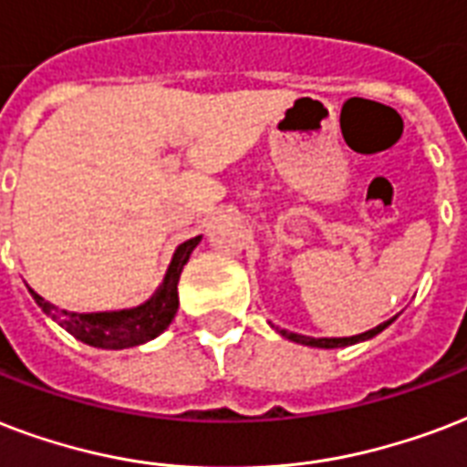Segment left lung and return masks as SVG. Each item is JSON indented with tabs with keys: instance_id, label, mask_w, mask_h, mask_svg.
I'll return each mask as SVG.
<instances>
[{
	"instance_id": "obj_1",
	"label": "left lung",
	"mask_w": 467,
	"mask_h": 467,
	"mask_svg": "<svg viewBox=\"0 0 467 467\" xmlns=\"http://www.w3.org/2000/svg\"><path fill=\"white\" fill-rule=\"evenodd\" d=\"M392 324V319L380 324V327L370 328V331H365V334H358V336H350V338H309V336H297L292 334V331H280L285 338H290V341H297V343H305V346H314V348H341V346H353L358 341H365V338H372V336H378L382 328H388Z\"/></svg>"
}]
</instances>
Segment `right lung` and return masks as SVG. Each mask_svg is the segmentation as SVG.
Returning a JSON list of instances; mask_svg holds the SVG:
<instances>
[{
	"label": "right lung",
	"instance_id": "obj_1",
	"mask_svg": "<svg viewBox=\"0 0 467 467\" xmlns=\"http://www.w3.org/2000/svg\"><path fill=\"white\" fill-rule=\"evenodd\" d=\"M202 236H194L190 241L177 245L172 263L168 267V275L162 280L161 290L155 292L153 297L148 299L146 305L136 306V309H124V312H99V314H72V312H57L56 306L46 302L41 295H34L43 312L50 314L53 319L70 331L75 338H79L87 346H95V348H131L139 343H146L162 334L170 327V321L175 317L177 305V280L182 273L184 263L190 260V253L197 248Z\"/></svg>",
	"mask_w": 467,
	"mask_h": 467
}]
</instances>
